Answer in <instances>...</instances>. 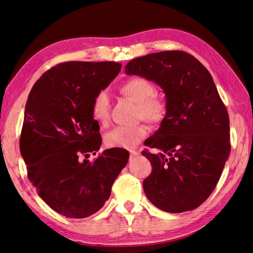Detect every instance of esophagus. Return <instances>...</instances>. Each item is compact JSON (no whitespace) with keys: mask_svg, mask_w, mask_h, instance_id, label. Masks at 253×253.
<instances>
[{"mask_svg":"<svg viewBox=\"0 0 253 253\" xmlns=\"http://www.w3.org/2000/svg\"><path fill=\"white\" fill-rule=\"evenodd\" d=\"M129 153H130V155H129V157H130V160H131V159H133L135 157H137V155L139 154V152H138V151H136V150H130Z\"/></svg>","mask_w":253,"mask_h":253,"instance_id":"obj_1","label":"esophagus"}]
</instances>
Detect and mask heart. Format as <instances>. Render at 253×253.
I'll return each mask as SVG.
<instances>
[{"label":"heart","mask_w":253,"mask_h":253,"mask_svg":"<svg viewBox=\"0 0 253 253\" xmlns=\"http://www.w3.org/2000/svg\"><path fill=\"white\" fill-rule=\"evenodd\" d=\"M121 92L138 103L139 117L158 125L165 121L168 104L164 99L157 95V87L149 79L136 76L127 79L121 85ZM111 101L106 90H101L94 95L91 103V114L96 123H107L110 118ZM149 135L146 124L135 126H118L104 135V144L107 148L132 149L143 141Z\"/></svg>","instance_id":"1"}]
</instances>
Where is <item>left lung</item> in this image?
<instances>
[{
	"label": "left lung",
	"instance_id": "8db88e82",
	"mask_svg": "<svg viewBox=\"0 0 253 253\" xmlns=\"http://www.w3.org/2000/svg\"><path fill=\"white\" fill-rule=\"evenodd\" d=\"M126 74L161 85L168 115L143 150L152 171L143 180L148 199L169 213L191 211L216 187L229 157V117L211 74L184 51H163L133 58Z\"/></svg>",
	"mask_w": 253,
	"mask_h": 253
}]
</instances>
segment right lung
<instances>
[{"label": "right lung", "instance_id": "right-lung-1", "mask_svg": "<svg viewBox=\"0 0 253 253\" xmlns=\"http://www.w3.org/2000/svg\"><path fill=\"white\" fill-rule=\"evenodd\" d=\"M121 67L116 62L60 63L42 74L27 100L19 141L27 175L42 200L66 217L98 212L129 159L127 150L114 148L93 162L80 161L100 149L91 103Z\"/></svg>", "mask_w": 253, "mask_h": 253}]
</instances>
